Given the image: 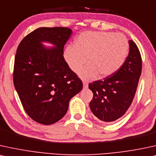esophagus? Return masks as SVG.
I'll return each mask as SVG.
<instances>
[{
  "label": "esophagus",
  "mask_w": 156,
  "mask_h": 156,
  "mask_svg": "<svg viewBox=\"0 0 156 156\" xmlns=\"http://www.w3.org/2000/svg\"><path fill=\"white\" fill-rule=\"evenodd\" d=\"M83 88H84V89H86V88H88V84L87 82L83 81Z\"/></svg>",
  "instance_id": "34e87169"
}]
</instances>
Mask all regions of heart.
I'll list each match as a JSON object with an SVG mask.
<instances>
[{"label":"heart","mask_w":156,"mask_h":156,"mask_svg":"<svg viewBox=\"0 0 156 156\" xmlns=\"http://www.w3.org/2000/svg\"><path fill=\"white\" fill-rule=\"evenodd\" d=\"M129 48L127 39L122 34L85 31L76 37L74 44L66 46L64 58L73 72L78 71L86 58L88 65L78 74L81 79L90 80L115 73L125 63Z\"/></svg>","instance_id":"1"}]
</instances>
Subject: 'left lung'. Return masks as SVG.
<instances>
[{
  "label": "left lung",
  "mask_w": 156,
  "mask_h": 156,
  "mask_svg": "<svg viewBox=\"0 0 156 156\" xmlns=\"http://www.w3.org/2000/svg\"><path fill=\"white\" fill-rule=\"evenodd\" d=\"M129 55L115 73L88 85L94 94L90 110L103 122H114L122 117L135 95L142 71V58L135 43L129 40Z\"/></svg>",
  "instance_id": "obj_1"
}]
</instances>
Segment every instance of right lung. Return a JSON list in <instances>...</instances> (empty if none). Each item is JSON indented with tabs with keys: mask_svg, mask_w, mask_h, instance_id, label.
Here are the masks:
<instances>
[{
	"mask_svg": "<svg viewBox=\"0 0 156 156\" xmlns=\"http://www.w3.org/2000/svg\"><path fill=\"white\" fill-rule=\"evenodd\" d=\"M71 34L66 27H40L26 36L17 48L13 83L26 112L39 124L52 125L62 119L70 100L83 88L63 57L64 45ZM43 42L53 47H45Z\"/></svg>",
	"mask_w": 156,
	"mask_h": 156,
	"instance_id": "obj_1",
	"label": "right lung"
}]
</instances>
